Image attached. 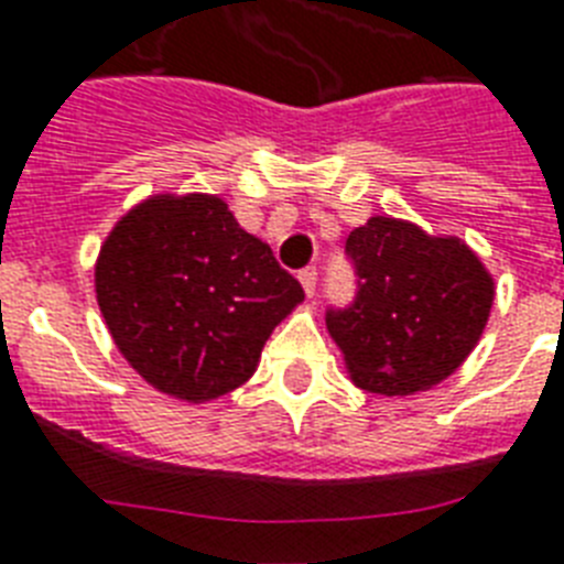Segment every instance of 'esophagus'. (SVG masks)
<instances>
[{
	"label": "esophagus",
	"mask_w": 564,
	"mask_h": 564,
	"mask_svg": "<svg viewBox=\"0 0 564 564\" xmlns=\"http://www.w3.org/2000/svg\"><path fill=\"white\" fill-rule=\"evenodd\" d=\"M300 282H303L305 294L314 296V291H317V268H303V270H300Z\"/></svg>",
	"instance_id": "1"
}]
</instances>
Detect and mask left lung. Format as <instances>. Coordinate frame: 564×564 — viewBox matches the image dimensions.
Masks as SVG:
<instances>
[{
	"mask_svg": "<svg viewBox=\"0 0 564 564\" xmlns=\"http://www.w3.org/2000/svg\"><path fill=\"white\" fill-rule=\"evenodd\" d=\"M355 296L328 305L326 326L360 390L408 395L440 384L475 349L492 308V279L457 238L369 218L346 238Z\"/></svg>",
	"mask_w": 564,
	"mask_h": 564,
	"instance_id": "8db88e82",
	"label": "left lung"
}]
</instances>
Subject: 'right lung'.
<instances>
[{
  "label": "right lung",
  "instance_id": "add662e5",
  "mask_svg": "<svg viewBox=\"0 0 564 564\" xmlns=\"http://www.w3.org/2000/svg\"><path fill=\"white\" fill-rule=\"evenodd\" d=\"M104 323L156 390L206 402L256 372L303 285L220 197H151L116 224L96 264Z\"/></svg>",
  "mask_w": 564,
  "mask_h": 564
}]
</instances>
